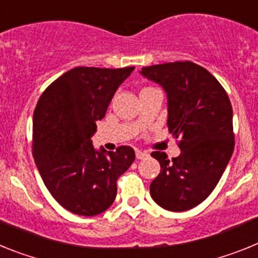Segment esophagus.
Wrapping results in <instances>:
<instances>
[{"instance_id":"1","label":"esophagus","mask_w":258,"mask_h":258,"mask_svg":"<svg viewBox=\"0 0 258 258\" xmlns=\"http://www.w3.org/2000/svg\"><path fill=\"white\" fill-rule=\"evenodd\" d=\"M136 156H137V159H145V157H147L149 156V154H147V152H145V151H140V150H137L136 151Z\"/></svg>"}]
</instances>
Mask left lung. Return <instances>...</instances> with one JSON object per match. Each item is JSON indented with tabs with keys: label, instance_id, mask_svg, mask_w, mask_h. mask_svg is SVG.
<instances>
[{
	"label": "left lung",
	"instance_id": "obj_1",
	"mask_svg": "<svg viewBox=\"0 0 258 258\" xmlns=\"http://www.w3.org/2000/svg\"><path fill=\"white\" fill-rule=\"evenodd\" d=\"M140 74L164 89L169 133L181 137V154L172 161L165 152L151 154L160 173L150 194L166 211H188L209 197L231 159V103L217 79L192 61L150 66Z\"/></svg>",
	"mask_w": 258,
	"mask_h": 258
}]
</instances>
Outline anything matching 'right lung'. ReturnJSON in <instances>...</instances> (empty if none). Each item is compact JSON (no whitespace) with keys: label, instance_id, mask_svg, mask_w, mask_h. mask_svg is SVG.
I'll return each instance as SVG.
<instances>
[{"label":"right lung","instance_id":"obj_1","mask_svg":"<svg viewBox=\"0 0 258 258\" xmlns=\"http://www.w3.org/2000/svg\"><path fill=\"white\" fill-rule=\"evenodd\" d=\"M134 67H76L42 93L33 112V157L45 186L63 208L97 216L112 206L116 182L136 159L121 146L95 150L92 137L118 86Z\"/></svg>","mask_w":258,"mask_h":258}]
</instances>
